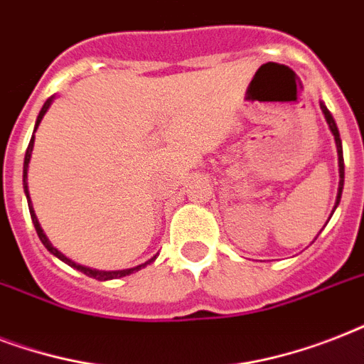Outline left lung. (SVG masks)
Here are the masks:
<instances>
[{
    "instance_id": "1",
    "label": "left lung",
    "mask_w": 364,
    "mask_h": 364,
    "mask_svg": "<svg viewBox=\"0 0 364 364\" xmlns=\"http://www.w3.org/2000/svg\"><path fill=\"white\" fill-rule=\"evenodd\" d=\"M321 111L325 119H327V124L331 128L334 136V141H336V151H338V166H340V185H338V196H336V204H334V210H336V205L340 204V196H342V188H344V154H342V139H340V132H338V126L334 122L333 115H331V111L321 104ZM334 213V211H333Z\"/></svg>"
}]
</instances>
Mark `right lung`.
Masks as SVG:
<instances>
[{
	"mask_svg": "<svg viewBox=\"0 0 364 364\" xmlns=\"http://www.w3.org/2000/svg\"><path fill=\"white\" fill-rule=\"evenodd\" d=\"M50 102H53V98L47 100V102H45V105H43V107H41V111H39V117H37V122H36V130H37V126H39V122H41L43 115H45V113H47V109H48V105H50ZM36 130H33V132H36ZM31 151H33V136H31L30 145H28V149H26V156H24V176H22V183H24V193H26V198H28V208H30L31 223H33V227H36L37 236H39V240H41V242H43V245H45V247H47L48 251H50V253L54 255V257H58L60 260H64L65 264L73 266V268H77V270H81L82 274H87V276L94 277V279H100V282H105V279H117V277H124V276H128V274H132V272L139 270V268H141V266L149 264V262H153V260L156 259V257H153V259L149 260V262H145V264H139V266H136V268H130V270L102 272V270H90V268H85V266H81V264H75V262H73V260H70V259H68V257H64V255L60 253L58 249L54 247L53 243L48 242V238H47V236H45V232H43L41 225H39V221H37L36 213H33V208H31L30 193H28V183H26V179H28V164H30Z\"/></svg>",
	"mask_w": 364,
	"mask_h": 364,
	"instance_id": "obj_1",
	"label": "right lung"
}]
</instances>
